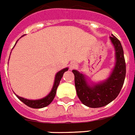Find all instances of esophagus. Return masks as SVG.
<instances>
[{
    "label": "esophagus",
    "instance_id": "esophagus-1",
    "mask_svg": "<svg viewBox=\"0 0 135 135\" xmlns=\"http://www.w3.org/2000/svg\"><path fill=\"white\" fill-rule=\"evenodd\" d=\"M77 67V64L75 62H71V64H70V69H75V68Z\"/></svg>",
    "mask_w": 135,
    "mask_h": 135
}]
</instances>
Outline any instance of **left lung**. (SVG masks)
Returning a JSON list of instances; mask_svg holds the SVG:
<instances>
[{"mask_svg": "<svg viewBox=\"0 0 135 135\" xmlns=\"http://www.w3.org/2000/svg\"><path fill=\"white\" fill-rule=\"evenodd\" d=\"M115 50L116 63L109 77L99 83H89L86 77L78 71L73 70L75 86L79 99L87 107L97 108L107 105L117 98L124 83L126 66L121 44L117 37H109Z\"/></svg>", "mask_w": 135, "mask_h": 135, "instance_id": "obj_1", "label": "left lung"}]
</instances>
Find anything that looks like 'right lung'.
Returning a JSON list of instances; mask_svg holds the SVG:
<instances>
[{
    "mask_svg": "<svg viewBox=\"0 0 135 135\" xmlns=\"http://www.w3.org/2000/svg\"><path fill=\"white\" fill-rule=\"evenodd\" d=\"M16 42H17V41H16ZM16 44H15V45H16ZM66 71H68V68L63 69L61 70V71H60L59 72L57 73V74L55 75V78L54 84H53V86H52V90L50 91V92L49 93L46 97H44V98H41V99L39 100H28L26 99V98L20 97V96H18V95H16V94H15V95H16V97H17L18 99L20 100L21 101L23 102L24 104H26V105L28 106V107H30L38 109V108H42V107H46V106L49 105V104L51 103V102H52V100H53V99H54L55 96V94H56L57 89V86H59L60 80H61L62 76L64 75V73Z\"/></svg>",
    "mask_w": 135,
    "mask_h": 135,
    "instance_id": "obj_1",
    "label": "right lung"
}]
</instances>
